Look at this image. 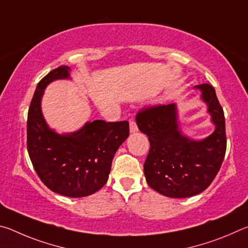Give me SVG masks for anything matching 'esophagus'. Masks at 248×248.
Masks as SVG:
<instances>
[{
	"label": "esophagus",
	"instance_id": "34e87169",
	"mask_svg": "<svg viewBox=\"0 0 248 248\" xmlns=\"http://www.w3.org/2000/svg\"><path fill=\"white\" fill-rule=\"evenodd\" d=\"M129 125H130V132L131 133H136L138 131V127H137V124L134 123L133 120H130L129 123Z\"/></svg>",
	"mask_w": 248,
	"mask_h": 248
}]
</instances>
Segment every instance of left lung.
I'll use <instances>...</instances> for the list:
<instances>
[{"label":"left lung","mask_w":248,"mask_h":248,"mask_svg":"<svg viewBox=\"0 0 248 248\" xmlns=\"http://www.w3.org/2000/svg\"><path fill=\"white\" fill-rule=\"evenodd\" d=\"M194 89L200 92L215 125V131L204 139L184 134L176 104L146 108L136 117L138 128L149 137L151 145L143 165L146 182L170 198H188L207 189L225 155V119L216 91L209 84Z\"/></svg>","instance_id":"8db88e82"}]
</instances>
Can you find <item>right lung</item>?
I'll return each instance as SVG.
<instances>
[{
    "label": "right lung",
    "instance_id": "add662e5",
    "mask_svg": "<svg viewBox=\"0 0 248 248\" xmlns=\"http://www.w3.org/2000/svg\"><path fill=\"white\" fill-rule=\"evenodd\" d=\"M69 66H59L36 87L27 118V150L33 169L46 186L59 195L79 198L107 183L112 158L129 137L128 121H87L81 129L58 133L41 110L46 87L56 79H71Z\"/></svg>",
    "mask_w": 248,
    "mask_h": 248
}]
</instances>
